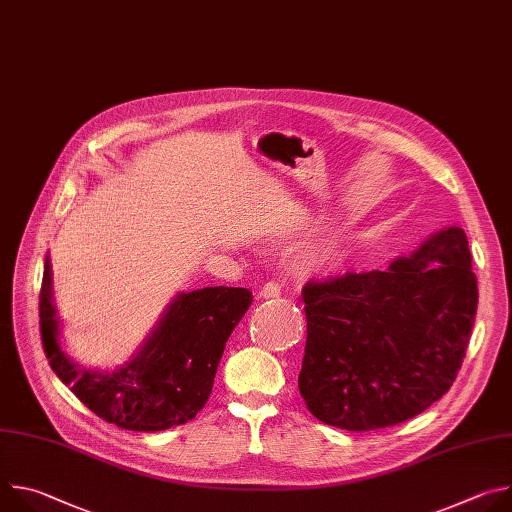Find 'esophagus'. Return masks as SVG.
<instances>
[{"label":"esophagus","mask_w":512,"mask_h":512,"mask_svg":"<svg viewBox=\"0 0 512 512\" xmlns=\"http://www.w3.org/2000/svg\"><path fill=\"white\" fill-rule=\"evenodd\" d=\"M259 296H261V298H279V296H281V287H279V283H275V281H267V283L261 287Z\"/></svg>","instance_id":"esophagus-1"}]
</instances>
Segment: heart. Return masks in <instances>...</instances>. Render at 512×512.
Segmentation results:
<instances>
[{
	"instance_id": "b5f03b06",
	"label": "heart",
	"mask_w": 512,
	"mask_h": 512,
	"mask_svg": "<svg viewBox=\"0 0 512 512\" xmlns=\"http://www.w3.org/2000/svg\"><path fill=\"white\" fill-rule=\"evenodd\" d=\"M342 251L340 235L334 231H326L318 235L302 253V261L310 269H328L332 267Z\"/></svg>"
}]
</instances>
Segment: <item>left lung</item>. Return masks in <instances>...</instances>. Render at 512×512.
<instances>
[{"label":"left lung","instance_id":"1","mask_svg":"<svg viewBox=\"0 0 512 512\" xmlns=\"http://www.w3.org/2000/svg\"><path fill=\"white\" fill-rule=\"evenodd\" d=\"M300 393L320 421L369 431L442 399L462 367L478 285L466 233L437 231L387 269L304 285Z\"/></svg>","mask_w":512,"mask_h":512}]
</instances>
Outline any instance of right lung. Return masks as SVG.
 Here are the masks:
<instances>
[{
    "label": "right lung",
    "instance_id": "right-lung-1",
    "mask_svg": "<svg viewBox=\"0 0 512 512\" xmlns=\"http://www.w3.org/2000/svg\"><path fill=\"white\" fill-rule=\"evenodd\" d=\"M251 302L245 287L178 294L131 360L115 371L81 369L60 348L46 257L38 306L42 346L56 377L95 415L121 429L162 431L190 421L204 407L225 344Z\"/></svg>",
    "mask_w": 512,
    "mask_h": 512
}]
</instances>
